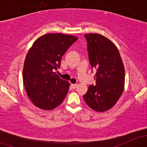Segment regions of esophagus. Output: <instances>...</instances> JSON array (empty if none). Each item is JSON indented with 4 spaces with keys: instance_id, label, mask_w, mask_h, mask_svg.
Returning <instances> with one entry per match:
<instances>
[{
    "instance_id": "esophagus-1",
    "label": "esophagus",
    "mask_w": 147,
    "mask_h": 147,
    "mask_svg": "<svg viewBox=\"0 0 147 147\" xmlns=\"http://www.w3.org/2000/svg\"><path fill=\"white\" fill-rule=\"evenodd\" d=\"M71 86L72 87V88L75 89L77 87H78V84H71Z\"/></svg>"
}]
</instances>
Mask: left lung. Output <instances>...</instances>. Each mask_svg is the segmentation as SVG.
<instances>
[{"label": "left lung", "mask_w": 147, "mask_h": 147, "mask_svg": "<svg viewBox=\"0 0 147 147\" xmlns=\"http://www.w3.org/2000/svg\"><path fill=\"white\" fill-rule=\"evenodd\" d=\"M87 42L89 60L97 69L96 85L89 86L83 95L87 105L97 112L113 107L124 87L125 71L117 46L106 37L97 33L84 35Z\"/></svg>", "instance_id": "8db88e82"}]
</instances>
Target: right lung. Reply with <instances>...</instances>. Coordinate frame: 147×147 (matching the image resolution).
Instances as JSON below:
<instances>
[{"label": "right lung", "mask_w": 147, "mask_h": 147, "mask_svg": "<svg viewBox=\"0 0 147 147\" xmlns=\"http://www.w3.org/2000/svg\"><path fill=\"white\" fill-rule=\"evenodd\" d=\"M77 40L73 35L46 34L38 38L28 51L23 65V84L37 107L51 110L64 100L69 83L54 71L60 67L63 55Z\"/></svg>", "instance_id": "right-lung-1"}]
</instances>
